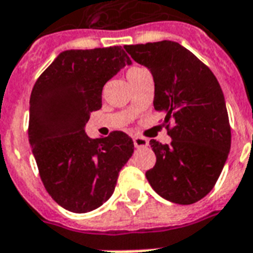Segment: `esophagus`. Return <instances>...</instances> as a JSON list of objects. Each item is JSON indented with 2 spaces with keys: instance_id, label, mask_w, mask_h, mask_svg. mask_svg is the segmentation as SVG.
<instances>
[{
  "instance_id": "obj_1",
  "label": "esophagus",
  "mask_w": 253,
  "mask_h": 253,
  "mask_svg": "<svg viewBox=\"0 0 253 253\" xmlns=\"http://www.w3.org/2000/svg\"><path fill=\"white\" fill-rule=\"evenodd\" d=\"M132 142H134V146L135 147H146V146L149 145V141L146 139V138H142L139 135L132 136Z\"/></svg>"
}]
</instances>
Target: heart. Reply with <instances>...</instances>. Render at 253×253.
<instances>
[{
  "label": "heart",
  "instance_id": "heart-1",
  "mask_svg": "<svg viewBox=\"0 0 253 253\" xmlns=\"http://www.w3.org/2000/svg\"><path fill=\"white\" fill-rule=\"evenodd\" d=\"M138 69H141V68H131L130 71H128V74H130V72H134V71H138Z\"/></svg>",
  "mask_w": 253,
  "mask_h": 253
}]
</instances>
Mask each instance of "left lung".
Returning a JSON list of instances; mask_svg holds the SVG:
<instances>
[{
    "label": "left lung",
    "mask_w": 253,
    "mask_h": 253,
    "mask_svg": "<svg viewBox=\"0 0 253 253\" xmlns=\"http://www.w3.org/2000/svg\"><path fill=\"white\" fill-rule=\"evenodd\" d=\"M154 79V108L164 112L169 145L151 139L157 157L146 178L161 197L189 205L213 189L231 150L224 93L211 69L174 41L126 45Z\"/></svg>",
    "instance_id": "1"
}]
</instances>
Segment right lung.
I'll use <instances>...</instances> for the list:
<instances>
[{"label": "right lung", "instance_id": "add662e5", "mask_svg": "<svg viewBox=\"0 0 253 253\" xmlns=\"http://www.w3.org/2000/svg\"><path fill=\"white\" fill-rule=\"evenodd\" d=\"M130 64L121 46L64 50L32 89V153L46 192L69 212H91L106 203L134 153L123 131L96 139L84 131L89 114L102 107L104 84Z\"/></svg>", "mask_w": 253, "mask_h": 253}]
</instances>
